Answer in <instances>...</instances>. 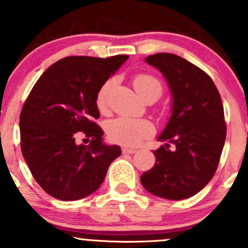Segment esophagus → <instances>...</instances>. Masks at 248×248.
<instances>
[{"label":"esophagus","instance_id":"1","mask_svg":"<svg viewBox=\"0 0 248 248\" xmlns=\"http://www.w3.org/2000/svg\"><path fill=\"white\" fill-rule=\"evenodd\" d=\"M122 151H123V154H134L137 150H135V149L128 148V146H123Z\"/></svg>","mask_w":248,"mask_h":248}]
</instances>
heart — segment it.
<instances>
[{"label": "heart", "instance_id": "heart-1", "mask_svg": "<svg viewBox=\"0 0 248 248\" xmlns=\"http://www.w3.org/2000/svg\"><path fill=\"white\" fill-rule=\"evenodd\" d=\"M133 85L135 91L138 92L140 97L145 98L148 94L154 93L157 97L161 93V84L159 80L149 74H138L133 79ZM111 87V82L108 80L102 85L97 94V105L100 110L105 108L107 104V97H108L109 89ZM154 133V126L149 120L135 119V118L120 117L113 119L107 125V134L109 139L115 143L123 144V145L134 146L138 145L140 141H143L145 138Z\"/></svg>", "mask_w": 248, "mask_h": 248}]
</instances>
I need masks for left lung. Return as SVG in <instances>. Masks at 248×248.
<instances>
[{
	"label": "left lung",
	"instance_id": "1",
	"mask_svg": "<svg viewBox=\"0 0 248 248\" xmlns=\"http://www.w3.org/2000/svg\"><path fill=\"white\" fill-rule=\"evenodd\" d=\"M168 82L171 117L157 137L163 145L154 151V166L140 176L150 194L168 200L191 198L216 172L226 124L220 93L212 79L189 61L171 53L145 58Z\"/></svg>",
	"mask_w": 248,
	"mask_h": 248
}]
</instances>
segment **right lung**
Returning <instances> with one entry per match:
<instances>
[{"instance_id": "add662e5", "label": "right lung", "mask_w": 248, "mask_h": 248, "mask_svg": "<svg viewBox=\"0 0 248 248\" xmlns=\"http://www.w3.org/2000/svg\"><path fill=\"white\" fill-rule=\"evenodd\" d=\"M129 56L65 57L53 63L31 91L19 117L21 149L34 180L62 201L99 189L118 145L103 143L97 94ZM89 143L79 144V139Z\"/></svg>"}]
</instances>
